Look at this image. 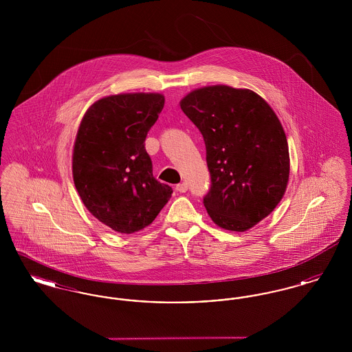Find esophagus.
Returning <instances> with one entry per match:
<instances>
[{"label": "esophagus", "mask_w": 352, "mask_h": 352, "mask_svg": "<svg viewBox=\"0 0 352 352\" xmlns=\"http://www.w3.org/2000/svg\"><path fill=\"white\" fill-rule=\"evenodd\" d=\"M187 188H188V186L186 182H182V184H177L175 186V190L177 191H179V192H186L187 191Z\"/></svg>", "instance_id": "obj_1"}]
</instances>
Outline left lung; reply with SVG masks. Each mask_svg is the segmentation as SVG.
<instances>
[{
  "mask_svg": "<svg viewBox=\"0 0 352 352\" xmlns=\"http://www.w3.org/2000/svg\"><path fill=\"white\" fill-rule=\"evenodd\" d=\"M201 131L211 187L203 198L212 221L244 232L267 218L284 197L289 148L267 101L251 89L210 85L181 100Z\"/></svg>",
  "mask_w": 352,
  "mask_h": 352,
  "instance_id": "obj_1",
  "label": "left lung"
}]
</instances>
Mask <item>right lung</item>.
<instances>
[{"label": "right lung", "instance_id": "right-lung-1", "mask_svg": "<svg viewBox=\"0 0 352 352\" xmlns=\"http://www.w3.org/2000/svg\"><path fill=\"white\" fill-rule=\"evenodd\" d=\"M165 104L161 94L102 98L85 112L74 154V184L87 210L120 234L148 227L173 188L153 177L145 138Z\"/></svg>", "mask_w": 352, "mask_h": 352}]
</instances>
